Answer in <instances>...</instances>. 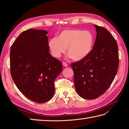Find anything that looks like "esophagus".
Instances as JSON below:
<instances>
[{
    "label": "esophagus",
    "mask_w": 129,
    "mask_h": 129,
    "mask_svg": "<svg viewBox=\"0 0 129 129\" xmlns=\"http://www.w3.org/2000/svg\"><path fill=\"white\" fill-rule=\"evenodd\" d=\"M62 65H63V66H64V67H68V65L67 64L66 62H62Z\"/></svg>",
    "instance_id": "obj_1"
}]
</instances>
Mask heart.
Listing matches in <instances>:
<instances>
[{
    "label": "heart",
    "instance_id": "1",
    "mask_svg": "<svg viewBox=\"0 0 129 129\" xmlns=\"http://www.w3.org/2000/svg\"><path fill=\"white\" fill-rule=\"evenodd\" d=\"M94 40V36L91 31L67 29L60 33L57 38L49 40L48 46L54 57H60L68 48L69 57L74 61H79L85 59L91 53Z\"/></svg>",
    "mask_w": 129,
    "mask_h": 129
}]
</instances>
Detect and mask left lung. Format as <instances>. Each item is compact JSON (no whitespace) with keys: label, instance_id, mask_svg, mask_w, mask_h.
<instances>
[{"label":"left lung","instance_id":"8db88e82","mask_svg":"<svg viewBox=\"0 0 129 129\" xmlns=\"http://www.w3.org/2000/svg\"><path fill=\"white\" fill-rule=\"evenodd\" d=\"M96 37L91 53L72 64L76 92L85 99H96L105 92L115 77L119 67L118 46L110 32L94 25Z\"/></svg>","mask_w":129,"mask_h":129}]
</instances>
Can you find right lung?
Masks as SVG:
<instances>
[{"label":"right lung","instance_id":"right-lung-1","mask_svg":"<svg viewBox=\"0 0 129 129\" xmlns=\"http://www.w3.org/2000/svg\"><path fill=\"white\" fill-rule=\"evenodd\" d=\"M48 32L30 29L21 33L10 49L11 75L18 89L29 99L45 103L53 97L54 82L62 63L49 53Z\"/></svg>","mask_w":129,"mask_h":129}]
</instances>
